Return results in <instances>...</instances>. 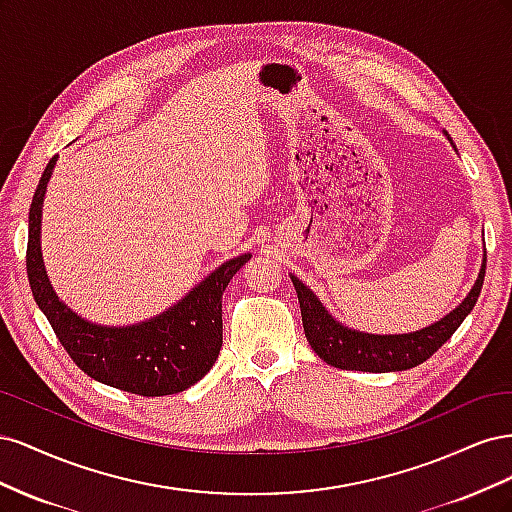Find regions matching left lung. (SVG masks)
I'll list each match as a JSON object with an SVG mask.
<instances>
[{"mask_svg":"<svg viewBox=\"0 0 512 512\" xmlns=\"http://www.w3.org/2000/svg\"><path fill=\"white\" fill-rule=\"evenodd\" d=\"M485 267L487 256L483 258V267H480L468 297L451 314H446L421 331L401 335H371L344 327L322 307L312 290L294 275L290 277L299 297L305 337L320 359L339 369L384 374V371H404L421 365L451 339V335L459 329V324L466 320L478 301L480 288H483L485 282Z\"/></svg>","mask_w":512,"mask_h":512,"instance_id":"1","label":"left lung"}]
</instances>
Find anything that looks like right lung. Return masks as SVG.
I'll use <instances>...</instances> for the list:
<instances>
[{
  "label": "right lung",
  "mask_w": 512,
  "mask_h": 512,
  "mask_svg": "<svg viewBox=\"0 0 512 512\" xmlns=\"http://www.w3.org/2000/svg\"><path fill=\"white\" fill-rule=\"evenodd\" d=\"M57 156L46 164L29 207L27 277L46 320L89 378L143 397H162L190 389L213 367L222 348V294L252 254L226 260L160 316L102 327L87 322L59 301L44 271L40 252L42 203Z\"/></svg>",
  "instance_id": "right-lung-1"
}]
</instances>
